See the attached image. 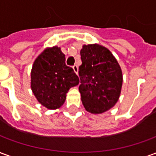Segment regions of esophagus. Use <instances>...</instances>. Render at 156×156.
Segmentation results:
<instances>
[{
    "mask_svg": "<svg viewBox=\"0 0 156 156\" xmlns=\"http://www.w3.org/2000/svg\"><path fill=\"white\" fill-rule=\"evenodd\" d=\"M73 71L75 72V73H76V74H78V66H77V65H73Z\"/></svg>",
    "mask_w": 156,
    "mask_h": 156,
    "instance_id": "obj_1",
    "label": "esophagus"
}]
</instances>
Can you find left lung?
Listing matches in <instances>:
<instances>
[{"label": "left lung", "mask_w": 156, "mask_h": 156, "mask_svg": "<svg viewBox=\"0 0 156 156\" xmlns=\"http://www.w3.org/2000/svg\"><path fill=\"white\" fill-rule=\"evenodd\" d=\"M79 66L82 103L91 114H102L117 103L123 75L119 62L108 48L98 44L83 45Z\"/></svg>", "instance_id": "obj_1"}]
</instances>
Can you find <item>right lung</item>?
<instances>
[{
  "instance_id": "right-lung-1",
  "label": "right lung",
  "mask_w": 156,
  "mask_h": 156,
  "mask_svg": "<svg viewBox=\"0 0 156 156\" xmlns=\"http://www.w3.org/2000/svg\"><path fill=\"white\" fill-rule=\"evenodd\" d=\"M58 47L46 48L36 58L31 72V88L37 101L48 109L61 107L69 88L79 83L73 69L65 62Z\"/></svg>"
}]
</instances>
